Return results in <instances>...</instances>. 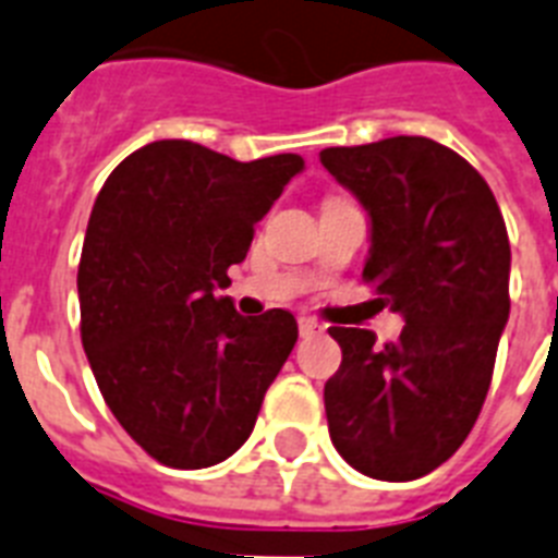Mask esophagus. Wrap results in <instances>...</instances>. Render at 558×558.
I'll return each mask as SVG.
<instances>
[{
    "label": "esophagus",
    "instance_id": "obj_1",
    "mask_svg": "<svg viewBox=\"0 0 558 558\" xmlns=\"http://www.w3.org/2000/svg\"><path fill=\"white\" fill-rule=\"evenodd\" d=\"M298 329H301V335H303V338H306V335L320 332L324 326H320L315 318H310V315H301V318H298Z\"/></svg>",
    "mask_w": 558,
    "mask_h": 558
}]
</instances>
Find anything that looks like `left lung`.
Here are the masks:
<instances>
[{
    "label": "left lung",
    "mask_w": 558,
    "mask_h": 558,
    "mask_svg": "<svg viewBox=\"0 0 558 558\" xmlns=\"http://www.w3.org/2000/svg\"><path fill=\"white\" fill-rule=\"evenodd\" d=\"M324 169L369 215L364 280L404 318L398 341L332 326L343 357L324 404L357 473L412 482L470 436L510 315V240L490 185L427 137L324 148Z\"/></svg>",
    "instance_id": "1"
}]
</instances>
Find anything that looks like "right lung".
Returning a JSON list of instances; mask_svg holds the SVG:
<instances>
[{
	"instance_id": "right-lung-1",
	"label": "right lung",
	"mask_w": 558,
	"mask_h": 558,
	"mask_svg": "<svg viewBox=\"0 0 558 558\" xmlns=\"http://www.w3.org/2000/svg\"><path fill=\"white\" fill-rule=\"evenodd\" d=\"M301 171L298 154L238 162L157 140L99 189L76 271L83 347L108 410L166 468L238 452L298 341L292 312L243 318L217 289Z\"/></svg>"
}]
</instances>
